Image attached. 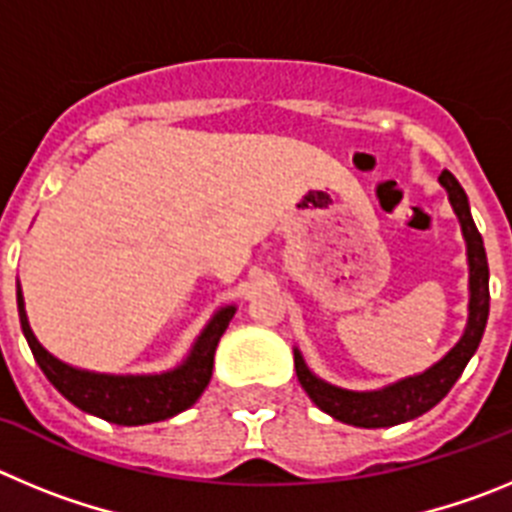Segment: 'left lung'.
I'll use <instances>...</instances> for the list:
<instances>
[{"instance_id": "1", "label": "left lung", "mask_w": 512, "mask_h": 512, "mask_svg": "<svg viewBox=\"0 0 512 512\" xmlns=\"http://www.w3.org/2000/svg\"><path fill=\"white\" fill-rule=\"evenodd\" d=\"M441 184L449 192V200L454 212L459 215L461 230L467 238V256H469V323L461 341L443 356L436 366L418 377L402 379V382L384 387L379 392H351L333 387L323 382L305 366L300 351H295V369L302 390L310 395V400L318 405L323 413L333 415L336 420L356 428H387V425L405 423L418 415L428 413L433 405L449 395V390L461 377L464 366L477 351L482 333H485L487 315H490V266H487V253L482 235L469 212V202L464 189L454 179L451 171H441Z\"/></svg>"}]
</instances>
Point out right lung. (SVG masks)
<instances>
[{"label":"right lung","mask_w":512,"mask_h":512,"mask_svg":"<svg viewBox=\"0 0 512 512\" xmlns=\"http://www.w3.org/2000/svg\"><path fill=\"white\" fill-rule=\"evenodd\" d=\"M17 310H20V325L27 346L33 351L48 382L79 410L117 425H143L166 420L200 400V395L210 384L217 341L235 315V307H223L217 312L202 330V336L197 338L187 361L174 372L151 374V377H112V374L81 372V369L63 364L56 356L48 354L30 330L20 289H17Z\"/></svg>","instance_id":"right-lung-1"}]
</instances>
